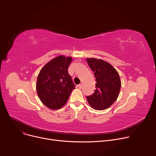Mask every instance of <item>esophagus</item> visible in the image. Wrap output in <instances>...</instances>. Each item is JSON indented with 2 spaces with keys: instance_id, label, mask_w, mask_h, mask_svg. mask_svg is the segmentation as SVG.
Here are the masks:
<instances>
[{
  "instance_id": "34e87169",
  "label": "esophagus",
  "mask_w": 156,
  "mask_h": 156,
  "mask_svg": "<svg viewBox=\"0 0 156 156\" xmlns=\"http://www.w3.org/2000/svg\"><path fill=\"white\" fill-rule=\"evenodd\" d=\"M83 83H80V84H78V87L80 89H81V88H82V87H83Z\"/></svg>"
}]
</instances>
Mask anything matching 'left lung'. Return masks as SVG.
Here are the masks:
<instances>
[{
    "mask_svg": "<svg viewBox=\"0 0 156 156\" xmlns=\"http://www.w3.org/2000/svg\"><path fill=\"white\" fill-rule=\"evenodd\" d=\"M87 62L96 78V90L87 96L90 105L96 110H104L117 100L121 83L116 69L109 63L100 59L87 58Z\"/></svg>",
    "mask_w": 156,
    "mask_h": 156,
    "instance_id": "1",
    "label": "left lung"
}]
</instances>
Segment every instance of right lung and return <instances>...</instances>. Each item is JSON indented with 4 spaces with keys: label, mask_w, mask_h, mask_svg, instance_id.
I'll use <instances>...</instances> for the list:
<instances>
[{
    "label": "right lung",
    "mask_w": 156,
    "mask_h": 156,
    "mask_svg": "<svg viewBox=\"0 0 156 156\" xmlns=\"http://www.w3.org/2000/svg\"><path fill=\"white\" fill-rule=\"evenodd\" d=\"M72 58L57 56L41 68L37 77L36 89L41 101L51 109H58L67 102L75 88L68 68Z\"/></svg>",
    "instance_id": "obj_1"
}]
</instances>
